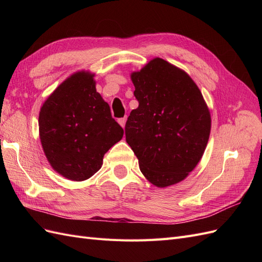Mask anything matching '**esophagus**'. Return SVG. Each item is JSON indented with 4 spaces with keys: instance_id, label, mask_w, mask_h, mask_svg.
<instances>
[{
    "instance_id": "34e87169",
    "label": "esophagus",
    "mask_w": 262,
    "mask_h": 262,
    "mask_svg": "<svg viewBox=\"0 0 262 262\" xmlns=\"http://www.w3.org/2000/svg\"><path fill=\"white\" fill-rule=\"evenodd\" d=\"M125 121H126V117H124V118H120L118 120V122H119V124H120L122 128H124V125H125Z\"/></svg>"
}]
</instances>
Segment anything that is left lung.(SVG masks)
<instances>
[{"instance_id":"8db88e82","label":"left lung","mask_w":262,"mask_h":262,"mask_svg":"<svg viewBox=\"0 0 262 262\" xmlns=\"http://www.w3.org/2000/svg\"><path fill=\"white\" fill-rule=\"evenodd\" d=\"M131 81L139 107L126 120V143L150 184L176 185L195 168L207 147L209 107L189 74L164 59L134 71Z\"/></svg>"}]
</instances>
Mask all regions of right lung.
<instances>
[{
	"instance_id": "1",
	"label": "right lung",
	"mask_w": 262,
	"mask_h": 262,
	"mask_svg": "<svg viewBox=\"0 0 262 262\" xmlns=\"http://www.w3.org/2000/svg\"><path fill=\"white\" fill-rule=\"evenodd\" d=\"M95 73L70 75L46 99L39 113V138L51 167L69 180L97 172L104 155L123 137L110 107L96 91Z\"/></svg>"
}]
</instances>
